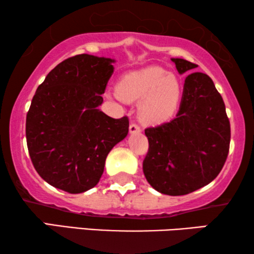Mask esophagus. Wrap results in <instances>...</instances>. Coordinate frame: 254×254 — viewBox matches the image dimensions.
<instances>
[{
  "label": "esophagus",
  "instance_id": "1",
  "mask_svg": "<svg viewBox=\"0 0 254 254\" xmlns=\"http://www.w3.org/2000/svg\"><path fill=\"white\" fill-rule=\"evenodd\" d=\"M140 131H141V128H140V126H138V125H136V124H130V126H129V133L135 134V133H140Z\"/></svg>",
  "mask_w": 254,
  "mask_h": 254
}]
</instances>
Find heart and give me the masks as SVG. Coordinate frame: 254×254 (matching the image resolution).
<instances>
[{
  "mask_svg": "<svg viewBox=\"0 0 254 254\" xmlns=\"http://www.w3.org/2000/svg\"><path fill=\"white\" fill-rule=\"evenodd\" d=\"M182 83L172 72L151 65L121 77L118 97L130 102L141 100L140 118L147 124H159L175 113L182 98Z\"/></svg>",
  "mask_w": 254,
  "mask_h": 254,
  "instance_id": "b5f03b06",
  "label": "heart"
}]
</instances>
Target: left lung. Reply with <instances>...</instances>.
<instances>
[{
  "label": "left lung",
  "instance_id": "left-lung-1",
  "mask_svg": "<svg viewBox=\"0 0 254 254\" xmlns=\"http://www.w3.org/2000/svg\"><path fill=\"white\" fill-rule=\"evenodd\" d=\"M179 74L197 65L171 59ZM149 141L143 161L148 183L162 194L177 196L208 185L227 161L230 121L223 98L203 72L187 76L179 111L169 123L144 130Z\"/></svg>",
  "mask_w": 254,
  "mask_h": 254
}]
</instances>
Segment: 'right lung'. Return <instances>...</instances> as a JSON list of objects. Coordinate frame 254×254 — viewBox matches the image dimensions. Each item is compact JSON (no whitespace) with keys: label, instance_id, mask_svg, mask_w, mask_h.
<instances>
[{"label":"right lung","instance_id":"add662e5","mask_svg":"<svg viewBox=\"0 0 254 254\" xmlns=\"http://www.w3.org/2000/svg\"><path fill=\"white\" fill-rule=\"evenodd\" d=\"M114 60L79 54L59 64L38 86L26 114V142L36 171L64 192L98 184L109 152L128 134L127 117L98 109Z\"/></svg>","mask_w":254,"mask_h":254}]
</instances>
